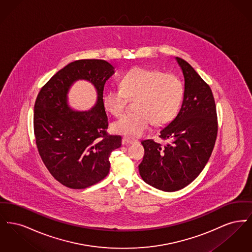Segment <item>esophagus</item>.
Returning a JSON list of instances; mask_svg holds the SVG:
<instances>
[{
    "label": "esophagus",
    "mask_w": 252,
    "mask_h": 252,
    "mask_svg": "<svg viewBox=\"0 0 252 252\" xmlns=\"http://www.w3.org/2000/svg\"><path fill=\"white\" fill-rule=\"evenodd\" d=\"M137 142H138L137 140H135V139H133V138H130V137H124V138H123V144H135V143H137Z\"/></svg>",
    "instance_id": "obj_1"
}]
</instances>
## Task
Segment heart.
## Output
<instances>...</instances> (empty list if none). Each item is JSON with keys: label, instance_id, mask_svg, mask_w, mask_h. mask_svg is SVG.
<instances>
[{"label": "heart", "instance_id": "1", "mask_svg": "<svg viewBox=\"0 0 252 252\" xmlns=\"http://www.w3.org/2000/svg\"><path fill=\"white\" fill-rule=\"evenodd\" d=\"M120 87L106 92L104 104L112 114L119 115L128 99H136L134 108L137 111L122 115L111 126L113 131L129 136L143 134L152 122L155 126L171 122L183 96V86L176 75L141 67L125 73Z\"/></svg>", "mask_w": 252, "mask_h": 252}]
</instances>
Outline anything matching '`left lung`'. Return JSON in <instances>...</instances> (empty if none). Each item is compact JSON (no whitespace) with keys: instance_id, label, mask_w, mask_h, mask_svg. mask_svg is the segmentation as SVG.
Segmentation results:
<instances>
[{"instance_id":"obj_1","label":"left lung","mask_w":252,"mask_h":252,"mask_svg":"<svg viewBox=\"0 0 252 252\" xmlns=\"http://www.w3.org/2000/svg\"><path fill=\"white\" fill-rule=\"evenodd\" d=\"M184 76V94L176 118L160 130L167 140L161 146L144 140V156L139 165L142 179L164 192L183 189L195 180L212 155L217 136L215 98L210 86L192 66L176 58Z\"/></svg>"}]
</instances>
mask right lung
<instances>
[{
    "label": "right lung",
    "mask_w": 252,
    "mask_h": 252,
    "mask_svg": "<svg viewBox=\"0 0 252 252\" xmlns=\"http://www.w3.org/2000/svg\"><path fill=\"white\" fill-rule=\"evenodd\" d=\"M114 67L102 60L71 62L51 77L36 96L34 133L39 156L51 175L71 189H85L104 180L110 168L109 157L122 144V137L107 132L108 119L103 92ZM77 80L95 86L96 106L74 112L66 94Z\"/></svg>",
    "instance_id": "obj_1"
}]
</instances>
